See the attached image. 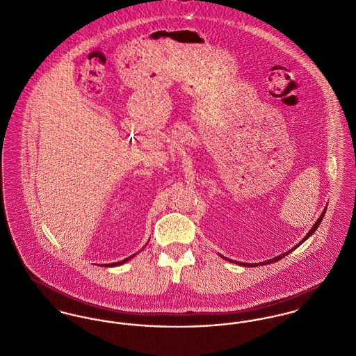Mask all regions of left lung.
Returning <instances> with one entry per match:
<instances>
[{"label":"left lung","instance_id":"left-lung-1","mask_svg":"<svg viewBox=\"0 0 356 356\" xmlns=\"http://www.w3.org/2000/svg\"><path fill=\"white\" fill-rule=\"evenodd\" d=\"M325 210H327V207H325ZM325 210H324V211H323V214H321V217H320V218L317 219V222H316V223H314V225H313V227H312V229H310V232H309V233H307V234H306V237H305V238H303V240H302V243H303V241H305V240H307V238H309V237H310V236H312V234H313V233H314V232H316V229H317V227H318V225H320V223H321V220H323V217H324V214H325ZM301 245V243H300V244H298V245L296 246V248H298V246ZM296 248H293V249H290V250H289V252H286V253H283V254H279V256H277V257H275V259H271V260H267V261H264V263H260V266H261V264H263V266H264V264H271V263H275V261H279V260H280V259H283V257H284V256H286V254H289V253H290V252H293V250H294V249H296ZM226 260H229V259H226ZM229 261H232V260H229ZM233 263H237V264H241V266H245V267H253V266H259V264H249V263H238V261H233Z\"/></svg>","mask_w":356,"mask_h":356}]
</instances>
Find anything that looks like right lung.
<instances>
[{"label":"right lung","instance_id":"obj_1","mask_svg":"<svg viewBox=\"0 0 356 356\" xmlns=\"http://www.w3.org/2000/svg\"><path fill=\"white\" fill-rule=\"evenodd\" d=\"M133 256H134V254H133ZM133 256H131V257H133ZM131 257H127V259H124V260H122V261H119V263H113V264H108V266H107V267H115V266H120V264H123V263H126V261H127V260H129V259H131Z\"/></svg>","mask_w":356,"mask_h":356}]
</instances>
